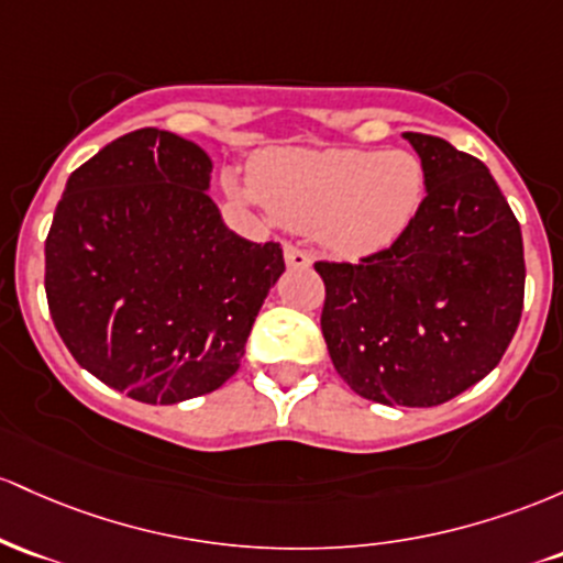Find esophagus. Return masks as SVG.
I'll list each match as a JSON object with an SVG mask.
<instances>
[{
    "mask_svg": "<svg viewBox=\"0 0 563 563\" xmlns=\"http://www.w3.org/2000/svg\"><path fill=\"white\" fill-rule=\"evenodd\" d=\"M284 261H287L289 268H308L311 265V252L298 247V244H287L284 247Z\"/></svg>",
    "mask_w": 563,
    "mask_h": 563,
    "instance_id": "34e87169",
    "label": "esophagus"
}]
</instances>
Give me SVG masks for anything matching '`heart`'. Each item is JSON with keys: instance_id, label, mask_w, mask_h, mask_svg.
Returning <instances> with one entry per match:
<instances>
[{"instance_id": "1", "label": "heart", "mask_w": 563, "mask_h": 563, "mask_svg": "<svg viewBox=\"0 0 563 563\" xmlns=\"http://www.w3.org/2000/svg\"><path fill=\"white\" fill-rule=\"evenodd\" d=\"M252 191L292 229H316L338 255H369L394 244L418 218L426 169L409 151H271L252 164ZM229 191L244 197L229 178Z\"/></svg>"}]
</instances>
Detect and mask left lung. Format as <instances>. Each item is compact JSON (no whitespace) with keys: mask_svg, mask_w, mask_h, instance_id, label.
Instances as JSON below:
<instances>
[{"mask_svg":"<svg viewBox=\"0 0 563 563\" xmlns=\"http://www.w3.org/2000/svg\"><path fill=\"white\" fill-rule=\"evenodd\" d=\"M426 169L418 218L358 263L316 261L321 332L364 399L435 407L500 364L523 308L521 225L484 162L404 132Z\"/></svg>","mask_w":563,"mask_h":563,"instance_id":"obj_1","label":"left lung"}]
</instances>
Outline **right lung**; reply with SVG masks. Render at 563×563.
<instances>
[{"label": "right lung", "mask_w": 563, "mask_h": 563, "mask_svg": "<svg viewBox=\"0 0 563 563\" xmlns=\"http://www.w3.org/2000/svg\"><path fill=\"white\" fill-rule=\"evenodd\" d=\"M197 143L143 128L74 169L44 242L53 324L90 375L143 404L212 394L239 369L284 271L229 231Z\"/></svg>", "instance_id": "right-lung-1"}]
</instances>
